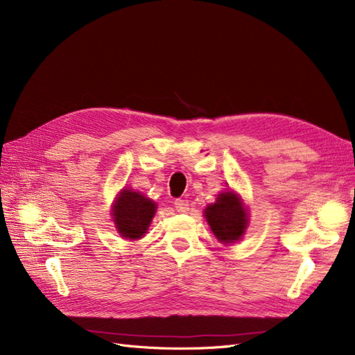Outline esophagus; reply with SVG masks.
I'll return each mask as SVG.
<instances>
[{
	"label": "esophagus",
	"instance_id": "34e87169",
	"mask_svg": "<svg viewBox=\"0 0 355 355\" xmlns=\"http://www.w3.org/2000/svg\"><path fill=\"white\" fill-rule=\"evenodd\" d=\"M175 207H176V210H178L179 213H185V211H188V209H189V204H188L187 200L178 198V200H175Z\"/></svg>",
	"mask_w": 355,
	"mask_h": 355
}]
</instances>
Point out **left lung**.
<instances>
[{
    "label": "left lung",
    "instance_id": "left-lung-1",
    "mask_svg": "<svg viewBox=\"0 0 355 355\" xmlns=\"http://www.w3.org/2000/svg\"><path fill=\"white\" fill-rule=\"evenodd\" d=\"M213 234L222 243H234L244 234L247 227V213L240 198L234 192H222L216 202L204 211Z\"/></svg>",
    "mask_w": 355,
    "mask_h": 355
}]
</instances>
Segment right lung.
Here are the masks:
<instances>
[{"instance_id": "1", "label": "right lung", "mask_w": 355, "mask_h": 355, "mask_svg": "<svg viewBox=\"0 0 355 355\" xmlns=\"http://www.w3.org/2000/svg\"><path fill=\"white\" fill-rule=\"evenodd\" d=\"M155 202L139 192L124 189L114 206V222L125 239H141L155 213Z\"/></svg>"}]
</instances>
